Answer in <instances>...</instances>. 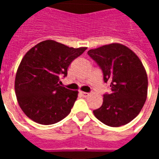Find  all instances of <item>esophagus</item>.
<instances>
[{
	"label": "esophagus",
	"instance_id": "obj_1",
	"mask_svg": "<svg viewBox=\"0 0 159 159\" xmlns=\"http://www.w3.org/2000/svg\"><path fill=\"white\" fill-rule=\"evenodd\" d=\"M81 95L83 97H88L89 95V93H86V92H81Z\"/></svg>",
	"mask_w": 159,
	"mask_h": 159
}]
</instances>
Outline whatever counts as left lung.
I'll list each match as a JSON object with an SVG mask.
<instances>
[{
  "label": "left lung",
  "mask_w": 159,
  "mask_h": 159,
  "mask_svg": "<svg viewBox=\"0 0 159 159\" xmlns=\"http://www.w3.org/2000/svg\"><path fill=\"white\" fill-rule=\"evenodd\" d=\"M88 54L99 66L110 93H105L102 106L93 111L100 122L119 127L131 122L140 113L147 95V76L142 63L134 52L124 45L112 43Z\"/></svg>",
  "instance_id": "1"
}]
</instances>
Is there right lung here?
I'll list each match as a JSON object with an SVG mask.
<instances>
[{"label":"right lung","instance_id":"add662e5","mask_svg":"<svg viewBox=\"0 0 159 159\" xmlns=\"http://www.w3.org/2000/svg\"><path fill=\"white\" fill-rule=\"evenodd\" d=\"M87 48H74L47 40L36 44L24 56L15 77V93L22 111L40 124L59 122L70 112L77 91L60 86L59 77Z\"/></svg>","mask_w":159,"mask_h":159}]
</instances>
